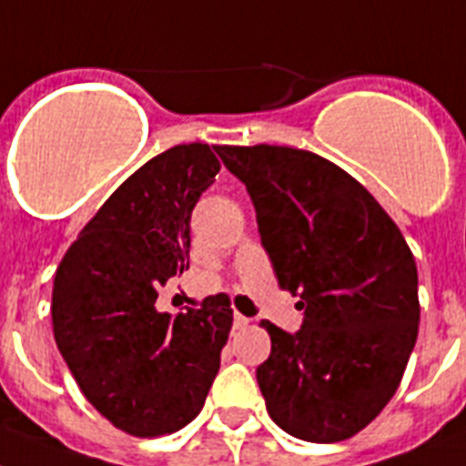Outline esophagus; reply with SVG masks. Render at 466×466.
Returning a JSON list of instances; mask_svg holds the SVG:
<instances>
[{"label":"esophagus","instance_id":"esophagus-1","mask_svg":"<svg viewBox=\"0 0 466 466\" xmlns=\"http://www.w3.org/2000/svg\"><path fill=\"white\" fill-rule=\"evenodd\" d=\"M248 322H251V319L239 315V312H234V329H244V327H248Z\"/></svg>","mask_w":466,"mask_h":466}]
</instances>
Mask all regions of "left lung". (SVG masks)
Returning <instances> with one entry per match:
<instances>
[{
    "label": "left lung",
    "instance_id": "1",
    "mask_svg": "<svg viewBox=\"0 0 466 466\" xmlns=\"http://www.w3.org/2000/svg\"><path fill=\"white\" fill-rule=\"evenodd\" d=\"M253 201L281 289L299 296L296 334L263 319L272 353L256 370L279 429L310 443L362 431L400 386L417 331V265L377 198L322 156L218 147Z\"/></svg>",
    "mask_w": 466,
    "mask_h": 466
}]
</instances>
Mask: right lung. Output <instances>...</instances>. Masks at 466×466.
<instances>
[{
  "label": "right lung",
  "mask_w": 466,
  "mask_h": 466,
  "mask_svg": "<svg viewBox=\"0 0 466 466\" xmlns=\"http://www.w3.org/2000/svg\"><path fill=\"white\" fill-rule=\"evenodd\" d=\"M208 144L147 160L85 225L54 277V339L82 396L116 429L154 439L201 412L232 329L229 300L170 318L158 289L189 268L191 210L215 182Z\"/></svg>",
  "instance_id": "obj_1"
}]
</instances>
